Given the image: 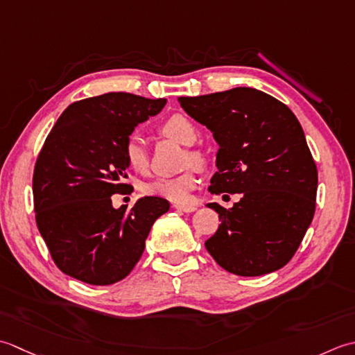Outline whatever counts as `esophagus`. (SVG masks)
Returning a JSON list of instances; mask_svg holds the SVG:
<instances>
[{"label":"esophagus","instance_id":"obj_1","mask_svg":"<svg viewBox=\"0 0 355 355\" xmlns=\"http://www.w3.org/2000/svg\"><path fill=\"white\" fill-rule=\"evenodd\" d=\"M175 207L178 211H180V213H193V211H196L198 209V207L196 205H182V204H175L173 205Z\"/></svg>","mask_w":355,"mask_h":355}]
</instances>
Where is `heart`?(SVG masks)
Wrapping results in <instances>:
<instances>
[{
	"instance_id": "heart-1",
	"label": "heart",
	"mask_w": 355,
	"mask_h": 355,
	"mask_svg": "<svg viewBox=\"0 0 355 355\" xmlns=\"http://www.w3.org/2000/svg\"><path fill=\"white\" fill-rule=\"evenodd\" d=\"M161 132L185 147H193L199 139L198 127L187 116H184V114H173L167 121H164V124L161 125ZM124 155L127 164L135 171L144 173L148 168V151L139 135H133L128 137L124 147ZM187 164H194L198 167H202L205 164V156L199 150H188ZM196 175L193 171H187L184 175L175 178L151 179L142 185V191L150 194V196L164 198L167 200L176 202V204H184V202L190 200V194L196 188Z\"/></svg>"
}]
</instances>
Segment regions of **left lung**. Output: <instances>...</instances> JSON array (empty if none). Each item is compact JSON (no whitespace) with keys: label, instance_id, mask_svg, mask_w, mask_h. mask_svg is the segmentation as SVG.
Here are the masks:
<instances>
[{"label":"left lung","instance_id":"left-lung-1","mask_svg":"<svg viewBox=\"0 0 355 355\" xmlns=\"http://www.w3.org/2000/svg\"><path fill=\"white\" fill-rule=\"evenodd\" d=\"M178 101L219 146L208 190L242 196L230 209L208 204L220 225L207 251L237 276L280 270L315 211L317 167L300 122L284 103L251 87Z\"/></svg>","mask_w":355,"mask_h":355}]
</instances>
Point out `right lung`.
<instances>
[{
    "instance_id": "obj_1",
    "label": "right lung",
    "mask_w": 355,
    "mask_h": 355,
    "mask_svg": "<svg viewBox=\"0 0 355 355\" xmlns=\"http://www.w3.org/2000/svg\"><path fill=\"white\" fill-rule=\"evenodd\" d=\"M167 99L105 93L70 104L49 133L33 171L36 225L58 268L90 285L127 277L141 259L155 220L168 200L144 196L127 211L124 147L141 122Z\"/></svg>"
}]
</instances>
